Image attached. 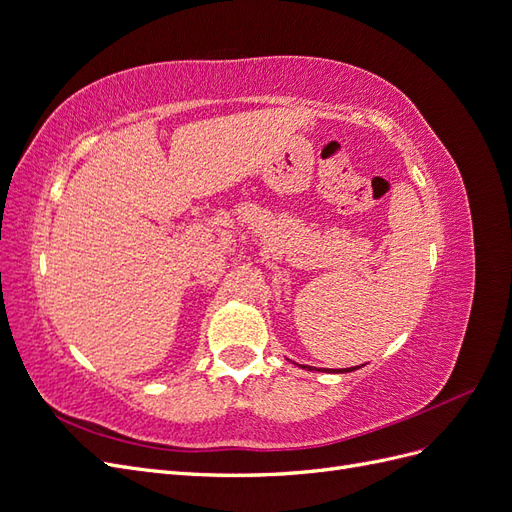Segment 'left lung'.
Segmentation results:
<instances>
[{
	"label": "left lung",
	"instance_id": "left-lung-1",
	"mask_svg": "<svg viewBox=\"0 0 512 512\" xmlns=\"http://www.w3.org/2000/svg\"><path fill=\"white\" fill-rule=\"evenodd\" d=\"M303 367H305L307 371H312V367H309V365H303ZM354 369H356V367H350V369H344V371H354ZM318 371H320V369H318ZM344 371L339 369V371H335V374H344Z\"/></svg>",
	"mask_w": 512,
	"mask_h": 512
}]
</instances>
